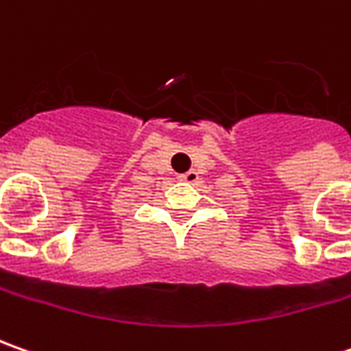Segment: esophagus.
Here are the masks:
<instances>
[{"instance_id":"1","label":"esophagus","mask_w":351,"mask_h":351,"mask_svg":"<svg viewBox=\"0 0 351 351\" xmlns=\"http://www.w3.org/2000/svg\"><path fill=\"white\" fill-rule=\"evenodd\" d=\"M178 178H180V180H184V182H190V184H194V182H198V180H199L198 173H196L194 169H190L188 173H184V175H180V176H178Z\"/></svg>"}]
</instances>
